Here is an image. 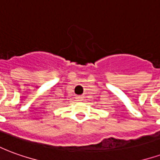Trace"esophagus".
Returning <instances> with one entry per match:
<instances>
[{
    "label": "esophagus",
    "instance_id": "esophagus-1",
    "mask_svg": "<svg viewBox=\"0 0 160 160\" xmlns=\"http://www.w3.org/2000/svg\"><path fill=\"white\" fill-rule=\"evenodd\" d=\"M77 99H78V101H81L82 100V97H78L77 98Z\"/></svg>",
    "mask_w": 160,
    "mask_h": 160
}]
</instances>
